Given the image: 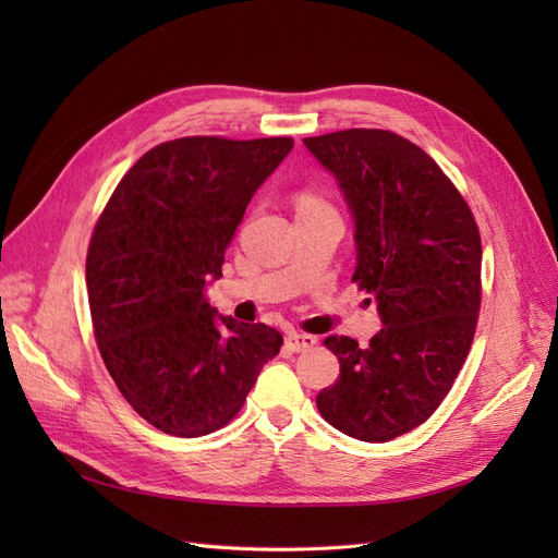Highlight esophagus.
<instances>
[{
  "label": "esophagus",
  "instance_id": "34e87169",
  "mask_svg": "<svg viewBox=\"0 0 558 558\" xmlns=\"http://www.w3.org/2000/svg\"><path fill=\"white\" fill-rule=\"evenodd\" d=\"M318 344V340L314 335H302V332H291L289 337H286V347H289L291 351L295 353H302V351H310Z\"/></svg>",
  "mask_w": 558,
  "mask_h": 558
}]
</instances>
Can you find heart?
I'll return each mask as SVG.
<instances>
[{"label":"heart","instance_id":"1","mask_svg":"<svg viewBox=\"0 0 558 558\" xmlns=\"http://www.w3.org/2000/svg\"><path fill=\"white\" fill-rule=\"evenodd\" d=\"M318 207H330L328 199H324L312 191H302L298 195V209H318Z\"/></svg>","mask_w":558,"mask_h":558}]
</instances>
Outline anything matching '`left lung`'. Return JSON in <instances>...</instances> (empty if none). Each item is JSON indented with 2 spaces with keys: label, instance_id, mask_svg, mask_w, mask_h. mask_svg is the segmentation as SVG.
<instances>
[{
  "label": "left lung",
  "instance_id": "left-lung-1",
  "mask_svg": "<svg viewBox=\"0 0 558 558\" xmlns=\"http://www.w3.org/2000/svg\"><path fill=\"white\" fill-rule=\"evenodd\" d=\"M305 146L340 179L356 218L351 281L384 320L367 347L328 337L340 377L316 408L349 437L388 442L440 408L468 359L482 307L480 228L440 165L396 132L351 128Z\"/></svg>",
  "mask_w": 558,
  "mask_h": 558
}]
</instances>
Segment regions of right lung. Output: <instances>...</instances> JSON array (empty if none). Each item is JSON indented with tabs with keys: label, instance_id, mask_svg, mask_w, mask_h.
Returning <instances> with one entry per match:
<instances>
[{
	"label": "right lung",
	"instance_id": "add662e5",
	"mask_svg": "<svg viewBox=\"0 0 558 558\" xmlns=\"http://www.w3.org/2000/svg\"><path fill=\"white\" fill-rule=\"evenodd\" d=\"M291 137L216 134L158 144L118 181L86 256L93 332L118 391L150 426L199 437L228 426L283 337L216 318L209 277Z\"/></svg>",
	"mask_w": 558,
	"mask_h": 558
}]
</instances>
